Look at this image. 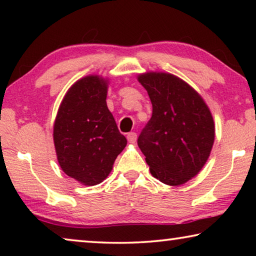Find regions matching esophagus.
<instances>
[{"label":"esophagus","instance_id":"1","mask_svg":"<svg viewBox=\"0 0 256 256\" xmlns=\"http://www.w3.org/2000/svg\"><path fill=\"white\" fill-rule=\"evenodd\" d=\"M126 138H128V141L130 142V144H134V142L136 141V133L130 132L126 136Z\"/></svg>","mask_w":256,"mask_h":256}]
</instances>
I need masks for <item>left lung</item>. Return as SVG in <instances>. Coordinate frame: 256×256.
Wrapping results in <instances>:
<instances>
[{
    "label": "left lung",
    "mask_w": 256,
    "mask_h": 256,
    "mask_svg": "<svg viewBox=\"0 0 256 256\" xmlns=\"http://www.w3.org/2000/svg\"><path fill=\"white\" fill-rule=\"evenodd\" d=\"M138 80L152 104L138 148L154 177L167 185L184 184L202 170L214 146L210 110L192 86L170 73L148 72Z\"/></svg>",
    "instance_id": "1"
}]
</instances>
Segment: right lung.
I'll return each mask as SVG.
<instances>
[{
    "mask_svg": "<svg viewBox=\"0 0 256 256\" xmlns=\"http://www.w3.org/2000/svg\"><path fill=\"white\" fill-rule=\"evenodd\" d=\"M107 80L88 76L64 96L54 123V144L62 170L81 184L106 178L128 141L106 104Z\"/></svg>",
    "mask_w": 256,
    "mask_h": 256,
    "instance_id": "add662e5",
    "label": "right lung"
}]
</instances>
